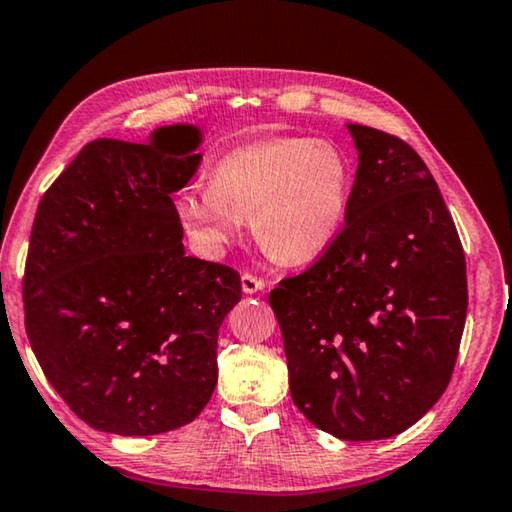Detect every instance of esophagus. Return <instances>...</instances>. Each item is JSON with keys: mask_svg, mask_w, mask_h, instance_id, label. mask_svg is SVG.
I'll return each mask as SVG.
<instances>
[{"mask_svg": "<svg viewBox=\"0 0 512 512\" xmlns=\"http://www.w3.org/2000/svg\"><path fill=\"white\" fill-rule=\"evenodd\" d=\"M240 283H242V292H245V294L261 292V290H265V285H267L263 279H258V276L249 274V272H245V274L240 276Z\"/></svg>", "mask_w": 512, "mask_h": 512, "instance_id": "1", "label": "esophagus"}]
</instances>
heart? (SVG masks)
<instances>
[{
  "mask_svg": "<svg viewBox=\"0 0 512 512\" xmlns=\"http://www.w3.org/2000/svg\"><path fill=\"white\" fill-rule=\"evenodd\" d=\"M351 188V164L330 141L267 137L220 157L211 182L182 188L175 213L204 254L220 256L251 218L265 254L301 265L315 261L337 238Z\"/></svg>",
  "mask_w": 512,
  "mask_h": 512,
  "instance_id": "1",
  "label": "heart"
}]
</instances>
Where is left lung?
Here are the masks:
<instances>
[{
    "label": "left lung",
    "mask_w": 512,
    "mask_h": 512,
    "mask_svg": "<svg viewBox=\"0 0 512 512\" xmlns=\"http://www.w3.org/2000/svg\"><path fill=\"white\" fill-rule=\"evenodd\" d=\"M360 166L337 238L270 306L290 393L342 441H380L450 384L468 312L465 254L432 173L405 139L348 123Z\"/></svg>",
    "instance_id": "8db88e82"
}]
</instances>
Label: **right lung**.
Instances as JSON below:
<instances>
[{
	"label": "right lung",
	"mask_w": 512,
	"mask_h": 512,
	"mask_svg": "<svg viewBox=\"0 0 512 512\" xmlns=\"http://www.w3.org/2000/svg\"><path fill=\"white\" fill-rule=\"evenodd\" d=\"M168 136L184 140L170 156ZM197 130L94 139L42 195L26 254L24 326L51 387L89 427L177 429L218 382V330L242 297L229 265L184 254L170 195L202 155Z\"/></svg>",
	"instance_id": "1"
}]
</instances>
